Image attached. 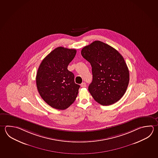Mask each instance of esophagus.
<instances>
[{
  "label": "esophagus",
  "instance_id": "esophagus-1",
  "mask_svg": "<svg viewBox=\"0 0 158 158\" xmlns=\"http://www.w3.org/2000/svg\"><path fill=\"white\" fill-rule=\"evenodd\" d=\"M81 87H85L86 86V83H82L81 84Z\"/></svg>",
  "mask_w": 158,
  "mask_h": 158
}]
</instances>
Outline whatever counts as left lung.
Listing matches in <instances>:
<instances>
[{"mask_svg": "<svg viewBox=\"0 0 158 158\" xmlns=\"http://www.w3.org/2000/svg\"><path fill=\"white\" fill-rule=\"evenodd\" d=\"M82 56L92 66L93 81L88 90L95 101L109 106L124 95L129 83V71L121 54L110 45L95 41L83 48Z\"/></svg>", "mask_w": 158, "mask_h": 158, "instance_id": "left-lung-1", "label": "left lung"}]
</instances>
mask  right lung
<instances>
[{"label": "right lung", "mask_w": 158, "mask_h": 158, "mask_svg": "<svg viewBox=\"0 0 158 158\" xmlns=\"http://www.w3.org/2000/svg\"><path fill=\"white\" fill-rule=\"evenodd\" d=\"M76 53L75 49L58 47L45 57L39 66L37 88L42 98L51 107L65 110L77 97L80 85L75 84L74 75L68 70Z\"/></svg>", "instance_id": "right-lung-1"}]
</instances>
